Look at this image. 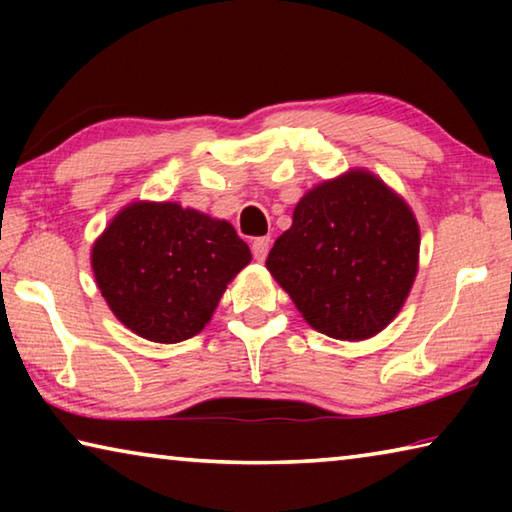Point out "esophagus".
Here are the masks:
<instances>
[{"instance_id":"1","label":"esophagus","mask_w":512,"mask_h":512,"mask_svg":"<svg viewBox=\"0 0 512 512\" xmlns=\"http://www.w3.org/2000/svg\"><path fill=\"white\" fill-rule=\"evenodd\" d=\"M250 248H253V257L257 262H264L268 255V248H271V237H257Z\"/></svg>"}]
</instances>
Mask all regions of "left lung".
<instances>
[{
	"label": "left lung",
	"mask_w": 512,
	"mask_h": 512,
	"mask_svg": "<svg viewBox=\"0 0 512 512\" xmlns=\"http://www.w3.org/2000/svg\"><path fill=\"white\" fill-rule=\"evenodd\" d=\"M418 255L411 207L384 180L352 169L300 198L266 268L320 334L363 341L400 314Z\"/></svg>",
	"instance_id": "left-lung-1"
}]
</instances>
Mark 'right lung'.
<instances>
[{"label":"right lung","instance_id":"add662e5","mask_svg":"<svg viewBox=\"0 0 512 512\" xmlns=\"http://www.w3.org/2000/svg\"><path fill=\"white\" fill-rule=\"evenodd\" d=\"M248 264L250 248L228 221L178 203L126 205L92 246L94 280L112 314L155 343L201 332Z\"/></svg>","mask_w":512,"mask_h":512}]
</instances>
